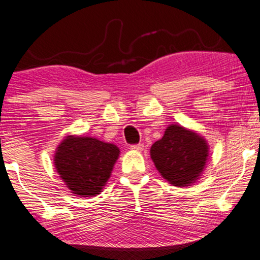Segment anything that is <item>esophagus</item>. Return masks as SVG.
<instances>
[{
	"mask_svg": "<svg viewBox=\"0 0 260 260\" xmlns=\"http://www.w3.org/2000/svg\"><path fill=\"white\" fill-rule=\"evenodd\" d=\"M131 149L136 150V151H143V150H144V144H142V143L134 144V145H131Z\"/></svg>",
	"mask_w": 260,
	"mask_h": 260,
	"instance_id": "obj_1",
	"label": "esophagus"
}]
</instances>
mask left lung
I'll return each instance as SVG.
<instances>
[{"label":"left lung","instance_id":"1","mask_svg":"<svg viewBox=\"0 0 260 260\" xmlns=\"http://www.w3.org/2000/svg\"><path fill=\"white\" fill-rule=\"evenodd\" d=\"M151 160L161 176L174 186H189L202 174L208 158V144L193 131L171 124L152 144Z\"/></svg>","mask_w":260,"mask_h":260}]
</instances>
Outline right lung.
Wrapping results in <instances>:
<instances>
[{"label": "right lung", "mask_w": 260, "mask_h": 260, "mask_svg": "<svg viewBox=\"0 0 260 260\" xmlns=\"http://www.w3.org/2000/svg\"><path fill=\"white\" fill-rule=\"evenodd\" d=\"M118 155L120 149L114 144L69 136L58 145L54 166L71 192L93 198L102 192Z\"/></svg>", "instance_id": "obj_1"}]
</instances>
